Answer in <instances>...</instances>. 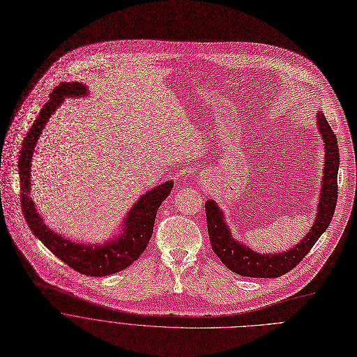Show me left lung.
<instances>
[{
    "label": "left lung",
    "mask_w": 357,
    "mask_h": 357,
    "mask_svg": "<svg viewBox=\"0 0 357 357\" xmlns=\"http://www.w3.org/2000/svg\"><path fill=\"white\" fill-rule=\"evenodd\" d=\"M317 125L325 146V167L322 176L318 211L310 232L287 252L260 255L235 241L225 222L224 212L213 199L205 202L206 228L213 253L234 273L243 277L274 278L293 270L312 249L329 227L337 201L339 148L336 136L322 111L317 114Z\"/></svg>",
    "instance_id": "obj_1"
}]
</instances>
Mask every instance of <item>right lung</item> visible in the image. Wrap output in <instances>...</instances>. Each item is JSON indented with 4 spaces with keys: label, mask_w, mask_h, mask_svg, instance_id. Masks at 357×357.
Returning <instances> with one entry per match:
<instances>
[{
    "label": "right lung",
    "mask_w": 357,
    "mask_h": 357,
    "mask_svg": "<svg viewBox=\"0 0 357 357\" xmlns=\"http://www.w3.org/2000/svg\"><path fill=\"white\" fill-rule=\"evenodd\" d=\"M87 94V87L82 83L71 82L60 84L52 91L49 101L43 105L33 125L28 130L18 160L21 206L25 221L33 235L54 256H57L67 266L79 273L91 277H101L126 268L144 253L153 234L158 208L169 197L173 188V181H166L149 190L145 195H142L128 212L121 228V234L115 239L108 241L105 245L91 246L71 242L70 239L57 235L47 225H45V221L39 215L35 202L29 197L31 166L36 142L42 135L46 122L56 111V108L63 102L64 97H80Z\"/></svg>",
    "instance_id": "right-lung-1"
}]
</instances>
